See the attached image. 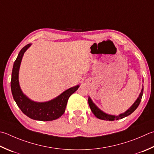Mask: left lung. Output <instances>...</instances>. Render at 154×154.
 I'll use <instances>...</instances> for the list:
<instances>
[{
  "label": "left lung",
  "mask_w": 154,
  "mask_h": 154,
  "mask_svg": "<svg viewBox=\"0 0 154 154\" xmlns=\"http://www.w3.org/2000/svg\"><path fill=\"white\" fill-rule=\"evenodd\" d=\"M143 86L142 85V89L141 90V92L140 93L139 96L137 98L136 100L133 103V105L129 108L128 110H126L125 112L119 114L118 116H115V115H110V114H107L106 113L103 112V111L101 110L94 103H93L92 99L91 97L89 96L88 98V103L90 108H91V110L92 111L93 113L94 114L96 117H97L98 119H103V120H106V121H114V120H118L120 119H123L124 117H127L130 115L134 111L137 109L138 105H140L141 97H142L143 95Z\"/></svg>",
  "instance_id": "left-lung-1"
}]
</instances>
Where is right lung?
<instances>
[{"label": "right lung", "instance_id": "right-lung-1", "mask_svg": "<svg viewBox=\"0 0 154 154\" xmlns=\"http://www.w3.org/2000/svg\"><path fill=\"white\" fill-rule=\"evenodd\" d=\"M31 46L30 43L24 47L14 63L11 82L12 94L18 107L26 116L38 121H53L59 118L64 113L69 97L77 91L79 85L65 90L55 98L48 101L37 102L29 99L20 89L19 74L24 53Z\"/></svg>", "mask_w": 154, "mask_h": 154}]
</instances>
